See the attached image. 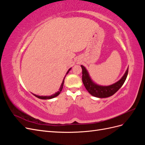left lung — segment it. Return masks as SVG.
<instances>
[{"mask_svg": "<svg viewBox=\"0 0 145 145\" xmlns=\"http://www.w3.org/2000/svg\"><path fill=\"white\" fill-rule=\"evenodd\" d=\"M82 69V82L85 88L92 95L99 98H106L114 94L125 83L128 73V68L120 80L109 86H100L91 80L85 67L81 65Z\"/></svg>", "mask_w": 145, "mask_h": 145, "instance_id": "obj_1", "label": "left lung"}]
</instances>
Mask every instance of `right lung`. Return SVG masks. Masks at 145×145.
I'll return each mask as SVG.
<instances>
[{
    "label": "right lung",
    "instance_id": "add662e5",
    "mask_svg": "<svg viewBox=\"0 0 145 145\" xmlns=\"http://www.w3.org/2000/svg\"><path fill=\"white\" fill-rule=\"evenodd\" d=\"M71 68H69V69H68V71H67V74H66V75H65V76L64 77V78H63V82H62V84H61V86H60V87L59 91L57 92V93H56L55 94H52V95H50V96H40V95H36V94H33L34 96H36V97L39 98V99H44V100H46V99H52V98H54V97H57V96L59 95L60 94V92L62 91V89H63V83H64V80H65V77H66V76L67 75V74L69 72V71H70V70H71Z\"/></svg>",
    "mask_w": 145,
    "mask_h": 145
}]
</instances>
